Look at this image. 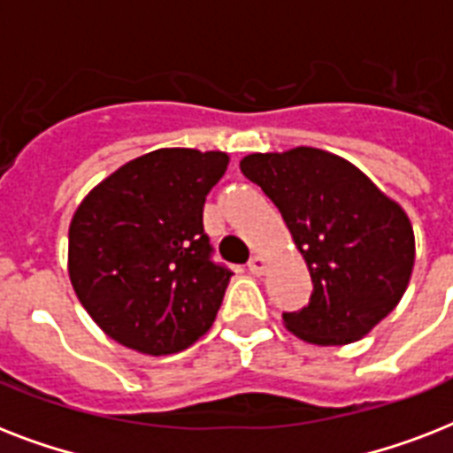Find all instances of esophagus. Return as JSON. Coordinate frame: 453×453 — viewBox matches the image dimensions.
Instances as JSON below:
<instances>
[{
    "label": "esophagus",
    "instance_id": "esophagus-1",
    "mask_svg": "<svg viewBox=\"0 0 453 453\" xmlns=\"http://www.w3.org/2000/svg\"><path fill=\"white\" fill-rule=\"evenodd\" d=\"M249 273H251V275H263V273H265V268H268V258H265V256H261V254H256V256H251V261H249Z\"/></svg>",
    "mask_w": 453,
    "mask_h": 453
}]
</instances>
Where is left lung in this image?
<instances>
[{
	"mask_svg": "<svg viewBox=\"0 0 453 453\" xmlns=\"http://www.w3.org/2000/svg\"><path fill=\"white\" fill-rule=\"evenodd\" d=\"M242 173L280 209L305 258L312 294L284 312L294 336L345 345L393 312L414 270V227L395 199L338 155L317 148L254 152Z\"/></svg>",
	"mask_w": 453,
	"mask_h": 453,
	"instance_id": "8db88e82",
	"label": "left lung"
}]
</instances>
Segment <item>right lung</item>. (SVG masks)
Instances as JSON below:
<instances>
[{
  "instance_id": "add662e5",
  "label": "right lung",
  "mask_w": 453,
  "mask_h": 453,
  "mask_svg": "<svg viewBox=\"0 0 453 453\" xmlns=\"http://www.w3.org/2000/svg\"><path fill=\"white\" fill-rule=\"evenodd\" d=\"M226 152L162 148L88 192L70 223L67 273L91 319L143 355L190 348L211 329L230 270L202 226Z\"/></svg>"
}]
</instances>
